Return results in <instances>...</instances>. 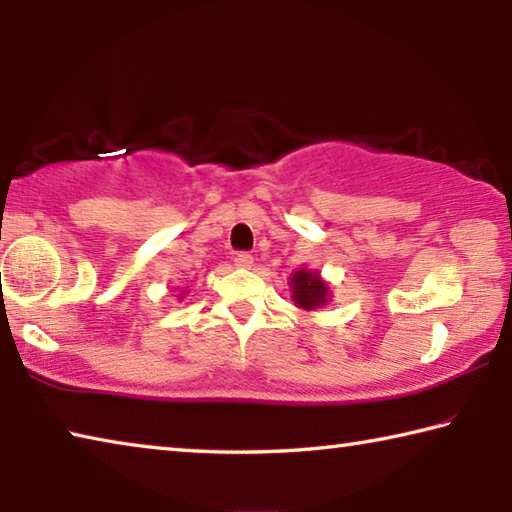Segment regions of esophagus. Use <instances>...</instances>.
Wrapping results in <instances>:
<instances>
[{
    "instance_id": "esophagus-1",
    "label": "esophagus",
    "mask_w": 512,
    "mask_h": 512,
    "mask_svg": "<svg viewBox=\"0 0 512 512\" xmlns=\"http://www.w3.org/2000/svg\"><path fill=\"white\" fill-rule=\"evenodd\" d=\"M235 266L250 268V266H253V255H250V253H237L235 255Z\"/></svg>"
}]
</instances>
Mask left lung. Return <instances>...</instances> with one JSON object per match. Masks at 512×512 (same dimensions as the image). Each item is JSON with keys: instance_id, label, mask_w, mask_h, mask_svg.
Segmentation results:
<instances>
[{"instance_id": "1", "label": "left lung", "mask_w": 512, "mask_h": 512, "mask_svg": "<svg viewBox=\"0 0 512 512\" xmlns=\"http://www.w3.org/2000/svg\"><path fill=\"white\" fill-rule=\"evenodd\" d=\"M291 298L300 309L314 311L320 309L329 302V287L327 282L320 277L318 271H307V268H300L291 275Z\"/></svg>"}]
</instances>
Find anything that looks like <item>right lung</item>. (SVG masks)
Here are the masks:
<instances>
[{
	"instance_id": "right-lung-1",
	"label": "right lung",
	"mask_w": 512,
	"mask_h": 512,
	"mask_svg": "<svg viewBox=\"0 0 512 512\" xmlns=\"http://www.w3.org/2000/svg\"><path fill=\"white\" fill-rule=\"evenodd\" d=\"M180 298H183V293H180Z\"/></svg>"
}]
</instances>
